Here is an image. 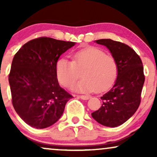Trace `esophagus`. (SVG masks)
<instances>
[{
    "instance_id": "obj_1",
    "label": "esophagus",
    "mask_w": 157,
    "mask_h": 157,
    "mask_svg": "<svg viewBox=\"0 0 157 157\" xmlns=\"http://www.w3.org/2000/svg\"><path fill=\"white\" fill-rule=\"evenodd\" d=\"M79 97V98L82 99V100H89L90 98V96H87V95H79V96H77Z\"/></svg>"
}]
</instances>
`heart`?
<instances>
[{
  "instance_id": "obj_1",
  "label": "heart",
  "mask_w": 157,
  "mask_h": 157,
  "mask_svg": "<svg viewBox=\"0 0 157 157\" xmlns=\"http://www.w3.org/2000/svg\"><path fill=\"white\" fill-rule=\"evenodd\" d=\"M72 62L60 58L56 62L55 73L60 83L69 87L80 77L83 78L73 86L78 92H102L113 84L118 72L117 63L113 57L105 55L94 46H88L74 52Z\"/></svg>"
}]
</instances>
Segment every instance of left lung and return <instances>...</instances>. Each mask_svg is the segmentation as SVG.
<instances>
[{
    "instance_id": "obj_1",
    "label": "left lung",
    "mask_w": 157,
    "mask_h": 157,
    "mask_svg": "<svg viewBox=\"0 0 157 157\" xmlns=\"http://www.w3.org/2000/svg\"><path fill=\"white\" fill-rule=\"evenodd\" d=\"M95 42L108 48L117 63L118 72L113 87L100 97L102 106L91 116L102 125L117 127L131 118L140 105L145 82L143 66L140 56L128 45L111 39Z\"/></svg>"
}]
</instances>
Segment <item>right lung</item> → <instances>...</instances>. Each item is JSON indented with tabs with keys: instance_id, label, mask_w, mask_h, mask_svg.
Returning a JSON list of instances; mask_svg holds the SVG:
<instances>
[{
	"instance_id": "add662e5",
	"label": "right lung",
	"mask_w": 157,
	"mask_h": 157,
	"mask_svg": "<svg viewBox=\"0 0 157 157\" xmlns=\"http://www.w3.org/2000/svg\"><path fill=\"white\" fill-rule=\"evenodd\" d=\"M75 44L42 37L27 42L14 56L9 75L12 105L29 125L41 129L55 124L73 97L59 85L55 65Z\"/></svg>"
}]
</instances>
